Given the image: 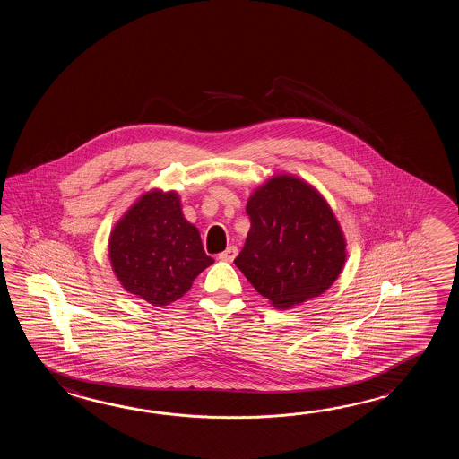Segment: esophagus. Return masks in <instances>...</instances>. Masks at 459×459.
I'll return each instance as SVG.
<instances>
[{"label": "esophagus", "instance_id": "34e87169", "mask_svg": "<svg viewBox=\"0 0 459 459\" xmlns=\"http://www.w3.org/2000/svg\"><path fill=\"white\" fill-rule=\"evenodd\" d=\"M236 255H238V247H236V246H230L228 249H225L223 253L218 255V259H220V261H225V263H233Z\"/></svg>", "mask_w": 459, "mask_h": 459}]
</instances>
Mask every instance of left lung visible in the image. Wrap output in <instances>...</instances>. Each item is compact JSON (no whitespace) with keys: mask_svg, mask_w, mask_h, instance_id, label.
Returning <instances> with one entry per match:
<instances>
[{"mask_svg":"<svg viewBox=\"0 0 459 459\" xmlns=\"http://www.w3.org/2000/svg\"><path fill=\"white\" fill-rule=\"evenodd\" d=\"M251 228L236 267L277 308L320 297L342 273L346 241L322 194L299 177L273 176L249 196Z\"/></svg>","mask_w":459,"mask_h":459,"instance_id":"8db88e82","label":"left lung"}]
</instances>
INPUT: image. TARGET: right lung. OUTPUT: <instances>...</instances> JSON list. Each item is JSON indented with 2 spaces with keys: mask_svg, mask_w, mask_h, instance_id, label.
Listing matches in <instances>:
<instances>
[{
  "mask_svg": "<svg viewBox=\"0 0 459 459\" xmlns=\"http://www.w3.org/2000/svg\"><path fill=\"white\" fill-rule=\"evenodd\" d=\"M108 253L126 292L154 307L184 297L196 275L215 263L182 213L177 192L151 190L113 228Z\"/></svg>",
  "mask_w": 459,
  "mask_h": 459,
  "instance_id": "obj_1",
  "label": "right lung"
}]
</instances>
